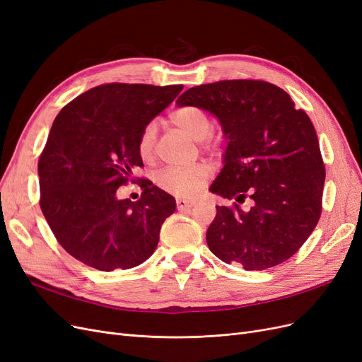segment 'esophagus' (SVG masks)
<instances>
[{
	"label": "esophagus",
	"instance_id": "obj_1",
	"mask_svg": "<svg viewBox=\"0 0 362 362\" xmlns=\"http://www.w3.org/2000/svg\"><path fill=\"white\" fill-rule=\"evenodd\" d=\"M194 205V202H192V201H187V199H181V198H178L177 199V208H178V211H185V210H190V208Z\"/></svg>",
	"mask_w": 362,
	"mask_h": 362
}]
</instances>
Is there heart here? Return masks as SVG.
<instances>
[{
	"label": "heart",
	"mask_w": 362,
	"mask_h": 362,
	"mask_svg": "<svg viewBox=\"0 0 362 362\" xmlns=\"http://www.w3.org/2000/svg\"><path fill=\"white\" fill-rule=\"evenodd\" d=\"M170 122L177 125L185 134H189L194 140H202V145L211 151H221L225 145L222 136L213 134V120L204 108L198 105H182L175 108L169 115ZM157 140V125L156 122H148L141 128L137 137V151L144 161H151L154 158ZM211 170L206 164L198 163L187 168H164L160 169L154 181L157 187L168 192L178 198L190 199L198 194L205 182L210 180Z\"/></svg>",
	"instance_id": "1"
}]
</instances>
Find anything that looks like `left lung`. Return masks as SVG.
<instances>
[{
  "label": "left lung",
  "mask_w": 362,
  "mask_h": 362,
  "mask_svg": "<svg viewBox=\"0 0 362 362\" xmlns=\"http://www.w3.org/2000/svg\"><path fill=\"white\" fill-rule=\"evenodd\" d=\"M177 104L213 113L228 139L225 166L210 190L235 202L216 206L208 247L246 270L291 258L322 214L326 170L308 115L296 110L286 90L261 80L194 86ZM246 199L251 206L242 211L238 204Z\"/></svg>",
  "instance_id": "obj_1"
}]
</instances>
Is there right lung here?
Returning <instances> with one entry per match:
<instances>
[{"label":"right lung","instance_id":"1","mask_svg":"<svg viewBox=\"0 0 362 362\" xmlns=\"http://www.w3.org/2000/svg\"><path fill=\"white\" fill-rule=\"evenodd\" d=\"M182 84L108 83L64 105L37 163L40 210L69 255L103 272L131 269L158 245L173 196L133 172L144 168L137 137ZM141 181V199L119 200V187Z\"/></svg>","mask_w":362,"mask_h":362}]
</instances>
